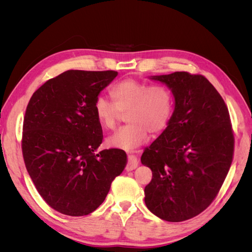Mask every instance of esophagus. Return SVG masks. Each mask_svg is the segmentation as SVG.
<instances>
[{"label":"esophagus","instance_id":"obj_1","mask_svg":"<svg viewBox=\"0 0 252 252\" xmlns=\"http://www.w3.org/2000/svg\"><path fill=\"white\" fill-rule=\"evenodd\" d=\"M138 165H139V162H138V159H136V158L133 155H128V162L126 164L125 169L127 171L133 170L136 168V167H138Z\"/></svg>","mask_w":252,"mask_h":252}]
</instances>
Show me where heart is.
I'll use <instances>...</instances> for the list:
<instances>
[{
    "mask_svg": "<svg viewBox=\"0 0 252 252\" xmlns=\"http://www.w3.org/2000/svg\"><path fill=\"white\" fill-rule=\"evenodd\" d=\"M111 101L97 96L94 112L103 128L111 130L118 124L121 112L128 124L121 127L107 140L111 147L133 150L146 142L148 132L156 134L164 130L172 112V94L161 84L147 85L134 79H125L111 87Z\"/></svg>",
    "mask_w": 252,
    "mask_h": 252,
    "instance_id": "heart-1",
    "label": "heart"
}]
</instances>
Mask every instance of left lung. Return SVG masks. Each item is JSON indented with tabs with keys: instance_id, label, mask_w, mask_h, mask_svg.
Instances as JSON below:
<instances>
[{
	"instance_id": "obj_1",
	"label": "left lung",
	"mask_w": 252,
	"mask_h": 252,
	"mask_svg": "<svg viewBox=\"0 0 252 252\" xmlns=\"http://www.w3.org/2000/svg\"><path fill=\"white\" fill-rule=\"evenodd\" d=\"M152 80L171 89L175 106L168 126L141 158L152 171L145 204L159 219L183 222L200 215L220 192L233 159L231 120L204 75L175 71Z\"/></svg>"
}]
</instances>
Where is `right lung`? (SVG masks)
<instances>
[{
	"instance_id": "obj_1",
	"label": "right lung",
	"mask_w": 252,
	"mask_h": 252,
	"mask_svg": "<svg viewBox=\"0 0 252 252\" xmlns=\"http://www.w3.org/2000/svg\"><path fill=\"white\" fill-rule=\"evenodd\" d=\"M117 75L114 70H67L45 82L27 105L22 132L26 169L43 200L63 215L94 211L125 168L124 150L94 154L103 130L94 104Z\"/></svg>"
}]
</instances>
